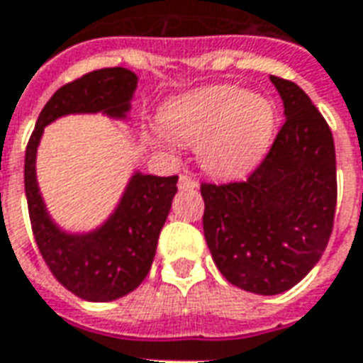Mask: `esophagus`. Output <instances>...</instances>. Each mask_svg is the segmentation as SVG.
I'll use <instances>...</instances> for the list:
<instances>
[{"label":"esophagus","instance_id":"1","mask_svg":"<svg viewBox=\"0 0 363 363\" xmlns=\"http://www.w3.org/2000/svg\"><path fill=\"white\" fill-rule=\"evenodd\" d=\"M199 184H196V181L194 179H190L189 174H181V179H179V189L181 190H192L196 189Z\"/></svg>","mask_w":363,"mask_h":363}]
</instances>
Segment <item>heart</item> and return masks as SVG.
Segmentation results:
<instances>
[{"label":"heart","instance_id":"1","mask_svg":"<svg viewBox=\"0 0 363 363\" xmlns=\"http://www.w3.org/2000/svg\"><path fill=\"white\" fill-rule=\"evenodd\" d=\"M157 121L174 143L196 145L200 167L218 179H238L255 169L277 133L275 104L263 94L243 92L232 84L177 96L159 110ZM164 136L153 131L149 141L167 149Z\"/></svg>","mask_w":363,"mask_h":363}]
</instances>
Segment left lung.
<instances>
[{"label": "left lung", "instance_id": "obj_1", "mask_svg": "<svg viewBox=\"0 0 363 363\" xmlns=\"http://www.w3.org/2000/svg\"><path fill=\"white\" fill-rule=\"evenodd\" d=\"M285 108L252 177L202 184L204 238L220 273L247 293H285L308 275L330 240L336 153L328 123L295 82L269 76Z\"/></svg>", "mask_w": 363, "mask_h": 363}]
</instances>
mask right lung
Masks as SVG:
<instances>
[{
  "label": "right lung",
  "mask_w": 363,
  "mask_h": 363,
  "mask_svg": "<svg viewBox=\"0 0 363 363\" xmlns=\"http://www.w3.org/2000/svg\"><path fill=\"white\" fill-rule=\"evenodd\" d=\"M139 78L128 68H102L58 88L40 111L25 153V196L35 242L52 275L92 303H110L143 283L171 212L179 177L135 169L116 208L96 228L70 232L50 216L37 181V151L45 128L65 116L102 113L128 121Z\"/></svg>",
  "instance_id": "add662e5"
}]
</instances>
